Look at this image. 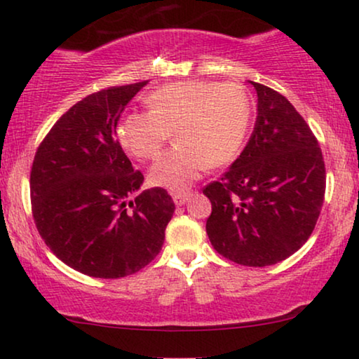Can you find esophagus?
Wrapping results in <instances>:
<instances>
[{"instance_id":"esophagus-1","label":"esophagus","mask_w":359,"mask_h":359,"mask_svg":"<svg viewBox=\"0 0 359 359\" xmlns=\"http://www.w3.org/2000/svg\"><path fill=\"white\" fill-rule=\"evenodd\" d=\"M189 196H191V193H175L173 194V201H175V204L176 205H183L186 201L189 199Z\"/></svg>"}]
</instances>
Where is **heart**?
I'll return each instance as SVG.
<instances>
[{
  "instance_id": "obj_1",
  "label": "heart",
  "mask_w": 359,
  "mask_h": 359,
  "mask_svg": "<svg viewBox=\"0 0 359 359\" xmlns=\"http://www.w3.org/2000/svg\"><path fill=\"white\" fill-rule=\"evenodd\" d=\"M145 102L150 111L121 122L119 140L135 158L151 160L175 130L178 145L150 170L151 183L173 191L188 188L205 166L229 163L242 149L253 112L252 97L238 83H170Z\"/></svg>"
}]
</instances>
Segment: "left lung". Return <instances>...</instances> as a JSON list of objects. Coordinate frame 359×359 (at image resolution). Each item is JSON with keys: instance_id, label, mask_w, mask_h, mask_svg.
<instances>
[{"instance_id": "obj_1", "label": "left lung", "mask_w": 359, "mask_h": 359, "mask_svg": "<svg viewBox=\"0 0 359 359\" xmlns=\"http://www.w3.org/2000/svg\"><path fill=\"white\" fill-rule=\"evenodd\" d=\"M258 117L247 147L203 189L212 204L205 232L215 252L243 266H269L296 253L316 229L325 198V161L294 106L252 81Z\"/></svg>"}]
</instances>
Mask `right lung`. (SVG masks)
Segmentation results:
<instances>
[{"label":"right lung","mask_w":359,"mask_h":359,"mask_svg":"<svg viewBox=\"0 0 359 359\" xmlns=\"http://www.w3.org/2000/svg\"><path fill=\"white\" fill-rule=\"evenodd\" d=\"M149 81L86 96L58 119L31 168L32 217L58 259L102 279L129 276L160 253L175 203L163 188L142 191L144 175L116 139L126 106Z\"/></svg>","instance_id":"1"}]
</instances>
